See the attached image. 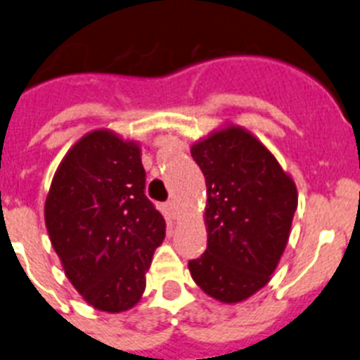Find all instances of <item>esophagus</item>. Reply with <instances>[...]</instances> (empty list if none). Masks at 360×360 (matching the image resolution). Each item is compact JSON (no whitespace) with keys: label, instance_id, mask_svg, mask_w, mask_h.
<instances>
[{"label":"esophagus","instance_id":"34e87169","mask_svg":"<svg viewBox=\"0 0 360 360\" xmlns=\"http://www.w3.org/2000/svg\"><path fill=\"white\" fill-rule=\"evenodd\" d=\"M165 210H167V213H169L170 218H174V220H176L177 210H176V202H174V200H170V202L165 204Z\"/></svg>","mask_w":360,"mask_h":360}]
</instances>
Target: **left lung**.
Returning <instances> with one entry per match:
<instances>
[{
  "label": "left lung",
  "mask_w": 360,
  "mask_h": 360,
  "mask_svg": "<svg viewBox=\"0 0 360 360\" xmlns=\"http://www.w3.org/2000/svg\"><path fill=\"white\" fill-rule=\"evenodd\" d=\"M190 150L206 177L207 248L188 268L211 298L240 304L266 286L286 250L297 184L259 139L233 122Z\"/></svg>",
  "instance_id": "1"
}]
</instances>
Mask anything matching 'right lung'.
<instances>
[{"mask_svg":"<svg viewBox=\"0 0 360 360\" xmlns=\"http://www.w3.org/2000/svg\"><path fill=\"white\" fill-rule=\"evenodd\" d=\"M143 190L140 143L110 129L82 136L53 176L46 229L67 278L94 309L124 312L146 291L165 220Z\"/></svg>","mask_w":360,"mask_h":360,"instance_id":"add662e5","label":"right lung"}]
</instances>
